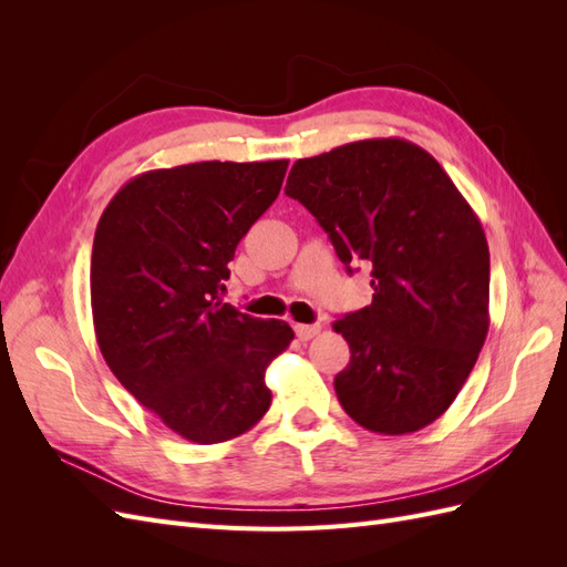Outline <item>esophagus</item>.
Segmentation results:
<instances>
[{
    "label": "esophagus",
    "instance_id": "34e87169",
    "mask_svg": "<svg viewBox=\"0 0 567 567\" xmlns=\"http://www.w3.org/2000/svg\"><path fill=\"white\" fill-rule=\"evenodd\" d=\"M321 326L319 323H296V336L300 340H312L315 336H319Z\"/></svg>",
    "mask_w": 567,
    "mask_h": 567
}]
</instances>
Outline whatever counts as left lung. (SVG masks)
Returning <instances> with one entry per match:
<instances>
[{
    "instance_id": "left-lung-1",
    "label": "left lung",
    "mask_w": 567,
    "mask_h": 567,
    "mask_svg": "<svg viewBox=\"0 0 567 567\" xmlns=\"http://www.w3.org/2000/svg\"><path fill=\"white\" fill-rule=\"evenodd\" d=\"M286 194L329 234L340 262L371 267L373 300L333 321L350 346L340 406L371 433L440 419L489 329V248L471 205L421 146L388 136L290 169Z\"/></svg>"
}]
</instances>
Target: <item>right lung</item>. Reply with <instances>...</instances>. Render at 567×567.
Masks as SVG:
<instances>
[{
  "mask_svg": "<svg viewBox=\"0 0 567 567\" xmlns=\"http://www.w3.org/2000/svg\"><path fill=\"white\" fill-rule=\"evenodd\" d=\"M288 161H205L130 179L101 215L92 315L115 379L169 431L215 444L271 404L265 371L293 340L219 300L238 241L277 200Z\"/></svg>",
  "mask_w": 567,
  "mask_h": 567,
  "instance_id": "right-lung-1",
  "label": "right lung"
}]
</instances>
